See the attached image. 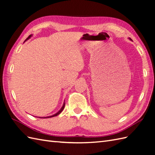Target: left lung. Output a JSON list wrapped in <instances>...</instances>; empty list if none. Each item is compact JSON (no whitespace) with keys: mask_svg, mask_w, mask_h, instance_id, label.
<instances>
[{"mask_svg":"<svg viewBox=\"0 0 155 155\" xmlns=\"http://www.w3.org/2000/svg\"><path fill=\"white\" fill-rule=\"evenodd\" d=\"M129 39H130V40H131V41H132V39H130V38H129Z\"/></svg>","mask_w":155,"mask_h":155,"instance_id":"8db88e82","label":"left lung"}]
</instances>
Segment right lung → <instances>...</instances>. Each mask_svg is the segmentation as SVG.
Returning <instances> with one entry per match:
<instances>
[{
    "instance_id": "add662e5",
    "label": "right lung",
    "mask_w": 155,
    "mask_h": 155,
    "mask_svg": "<svg viewBox=\"0 0 155 155\" xmlns=\"http://www.w3.org/2000/svg\"><path fill=\"white\" fill-rule=\"evenodd\" d=\"M32 36V35H29V37H28V38L25 40V41H27L28 39H29L30 38V37ZM64 105H65V104H64H64H63V107H61V109L58 112H57V113H55V114H54V115H52V116H47V117H43V118H41V117H39V118H51V117H54V116H58V115H59L60 113H61V112L62 111H63V110L64 109Z\"/></svg>"
}]
</instances>
